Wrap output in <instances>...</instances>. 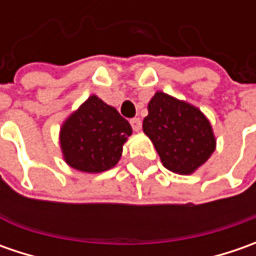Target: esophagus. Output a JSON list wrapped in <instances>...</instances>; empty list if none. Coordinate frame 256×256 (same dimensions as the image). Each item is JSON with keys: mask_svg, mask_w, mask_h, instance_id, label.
<instances>
[{"mask_svg": "<svg viewBox=\"0 0 256 256\" xmlns=\"http://www.w3.org/2000/svg\"><path fill=\"white\" fill-rule=\"evenodd\" d=\"M130 122H131V126H132L134 131H136V132H138V131H141L142 124H141V120H140V118H132Z\"/></svg>", "mask_w": 256, "mask_h": 256, "instance_id": "1", "label": "esophagus"}]
</instances>
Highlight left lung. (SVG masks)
Here are the masks:
<instances>
[{"label": "left lung", "instance_id": "8db88e82", "mask_svg": "<svg viewBox=\"0 0 256 256\" xmlns=\"http://www.w3.org/2000/svg\"><path fill=\"white\" fill-rule=\"evenodd\" d=\"M142 130L164 166L174 174H194L216 148V138L205 114L162 91H156L148 102Z\"/></svg>", "mask_w": 256, "mask_h": 256}]
</instances>
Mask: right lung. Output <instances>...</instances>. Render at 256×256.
I'll return each instance as SVG.
<instances>
[{
	"label": "right lung",
	"instance_id": "add662e5",
	"mask_svg": "<svg viewBox=\"0 0 256 256\" xmlns=\"http://www.w3.org/2000/svg\"><path fill=\"white\" fill-rule=\"evenodd\" d=\"M131 134L130 122L92 94L66 116L60 128L62 160L76 171H108L121 160L124 144Z\"/></svg>",
	"mask_w": 256,
	"mask_h": 256
}]
</instances>
